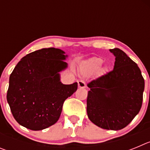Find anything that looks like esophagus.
I'll use <instances>...</instances> for the list:
<instances>
[{"mask_svg": "<svg viewBox=\"0 0 150 150\" xmlns=\"http://www.w3.org/2000/svg\"><path fill=\"white\" fill-rule=\"evenodd\" d=\"M78 86L79 87V88H86V83H85L84 80H82V79H80V80H79L78 81Z\"/></svg>", "mask_w": 150, "mask_h": 150, "instance_id": "obj_1", "label": "esophagus"}]
</instances>
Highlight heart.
I'll return each instance as SVG.
<instances>
[{"label":"heart","mask_w":150,"mask_h":150,"mask_svg":"<svg viewBox=\"0 0 150 150\" xmlns=\"http://www.w3.org/2000/svg\"><path fill=\"white\" fill-rule=\"evenodd\" d=\"M102 64V61L100 59H93L88 62L87 65L91 68H98Z\"/></svg>","instance_id":"1"}]
</instances>
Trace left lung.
Here are the masks:
<instances>
[{
    "label": "left lung",
    "mask_w": 150,
    "mask_h": 150,
    "mask_svg": "<svg viewBox=\"0 0 150 150\" xmlns=\"http://www.w3.org/2000/svg\"><path fill=\"white\" fill-rule=\"evenodd\" d=\"M115 55L113 70L88 83L87 114L97 126L107 130L126 127L140 111L144 79L137 64L122 50Z\"/></svg>",
    "instance_id": "1"
}]
</instances>
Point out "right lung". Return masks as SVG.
Wrapping results in <instances>:
<instances>
[{
  "label": "right lung",
  "instance_id": "right-lung-1",
  "mask_svg": "<svg viewBox=\"0 0 150 150\" xmlns=\"http://www.w3.org/2000/svg\"><path fill=\"white\" fill-rule=\"evenodd\" d=\"M64 54L59 49H41L16 64L10 74L6 99L19 125L39 131L59 120L64 100L77 89V83L60 81L59 72L67 67Z\"/></svg>",
  "mask_w": 150,
  "mask_h": 150
}]
</instances>
